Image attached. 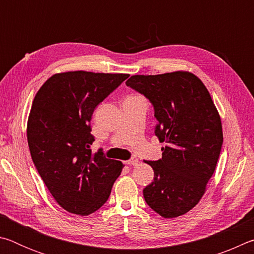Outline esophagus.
Masks as SVG:
<instances>
[{
	"mask_svg": "<svg viewBox=\"0 0 254 254\" xmlns=\"http://www.w3.org/2000/svg\"><path fill=\"white\" fill-rule=\"evenodd\" d=\"M137 162H139V160H137L136 157H132L130 160L127 161V163L128 166H135V165H137Z\"/></svg>",
	"mask_w": 254,
	"mask_h": 254,
	"instance_id": "obj_1",
	"label": "esophagus"
}]
</instances>
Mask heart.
Wrapping results in <instances>:
<instances>
[{
    "label": "heart",
    "mask_w": 254,
    "mask_h": 254,
    "mask_svg": "<svg viewBox=\"0 0 254 254\" xmlns=\"http://www.w3.org/2000/svg\"><path fill=\"white\" fill-rule=\"evenodd\" d=\"M131 97H134V96H131Z\"/></svg>",
    "instance_id": "b5f03b06"
}]
</instances>
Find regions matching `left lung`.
<instances>
[{
    "label": "left lung",
    "instance_id": "left-lung-1",
    "mask_svg": "<svg viewBox=\"0 0 254 254\" xmlns=\"http://www.w3.org/2000/svg\"><path fill=\"white\" fill-rule=\"evenodd\" d=\"M126 84L151 103L154 134L166 142L161 159L145 160L154 171L143 189L145 203L162 217H178L198 204L214 174L223 144L220 114L191 72L134 75Z\"/></svg>",
    "mask_w": 254,
    "mask_h": 254
}]
</instances>
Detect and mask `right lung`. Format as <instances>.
<instances>
[{
	"mask_svg": "<svg viewBox=\"0 0 254 254\" xmlns=\"http://www.w3.org/2000/svg\"><path fill=\"white\" fill-rule=\"evenodd\" d=\"M127 74L68 71L41 86L30 111L27 137L32 161L56 201L86 216L109 199L123 168L102 149L93 153L91 120L95 107Z\"/></svg>",
	"mask_w": 254,
	"mask_h": 254,
	"instance_id": "1",
	"label": "right lung"
}]
</instances>
